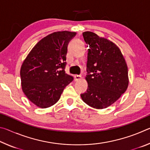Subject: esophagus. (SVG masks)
Masks as SVG:
<instances>
[{
    "label": "esophagus",
    "mask_w": 150,
    "mask_h": 150,
    "mask_svg": "<svg viewBox=\"0 0 150 150\" xmlns=\"http://www.w3.org/2000/svg\"><path fill=\"white\" fill-rule=\"evenodd\" d=\"M74 79H75V81H77L79 80H81V79H82V77H81V75H76L74 76Z\"/></svg>",
    "instance_id": "1"
}]
</instances>
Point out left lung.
I'll list each match as a JSON object with an SVG mask.
<instances>
[{"label":"left lung","instance_id":"8db88e82","mask_svg":"<svg viewBox=\"0 0 150 150\" xmlns=\"http://www.w3.org/2000/svg\"><path fill=\"white\" fill-rule=\"evenodd\" d=\"M88 49L87 92L81 97L87 105L103 109L112 105L129 83L128 67L120 50L115 43L91 32L83 33Z\"/></svg>","mask_w":150,"mask_h":150}]
</instances>
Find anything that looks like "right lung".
Instances as JSON below:
<instances>
[{
  "instance_id": "1",
  "label": "right lung",
  "mask_w": 150,
  "mask_h": 150,
  "mask_svg": "<svg viewBox=\"0 0 150 150\" xmlns=\"http://www.w3.org/2000/svg\"><path fill=\"white\" fill-rule=\"evenodd\" d=\"M76 32H55L37 43L20 68L22 89L41 108L55 105L66 86L73 80L65 72L67 45Z\"/></svg>"
}]
</instances>
